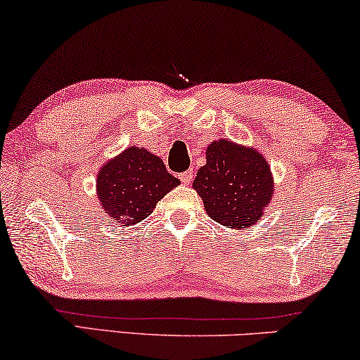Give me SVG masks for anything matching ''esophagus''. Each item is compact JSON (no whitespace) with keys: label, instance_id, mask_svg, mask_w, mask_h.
Returning a JSON list of instances; mask_svg holds the SVG:
<instances>
[{"label":"esophagus","instance_id":"esophagus-1","mask_svg":"<svg viewBox=\"0 0 360 360\" xmlns=\"http://www.w3.org/2000/svg\"><path fill=\"white\" fill-rule=\"evenodd\" d=\"M179 179L184 181L185 185H190L191 184V179H193V172L191 170H186V172H181V174L179 175Z\"/></svg>","mask_w":360,"mask_h":360}]
</instances>
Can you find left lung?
Instances as JSON below:
<instances>
[{"label":"left lung","mask_w":360,"mask_h":360,"mask_svg":"<svg viewBox=\"0 0 360 360\" xmlns=\"http://www.w3.org/2000/svg\"><path fill=\"white\" fill-rule=\"evenodd\" d=\"M193 188L210 218L231 228L255 223L274 195L264 157L226 139L208 146L206 165L196 174Z\"/></svg>","instance_id":"8db88e82"}]
</instances>
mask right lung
<instances>
[{
	"mask_svg": "<svg viewBox=\"0 0 360 360\" xmlns=\"http://www.w3.org/2000/svg\"><path fill=\"white\" fill-rule=\"evenodd\" d=\"M179 184L180 180L167 172L159 157L129 147L100 170L96 188L103 210L111 219L136 224Z\"/></svg>",
	"mask_w": 360,
	"mask_h": 360,
	"instance_id": "add662e5",
	"label": "right lung"
}]
</instances>
